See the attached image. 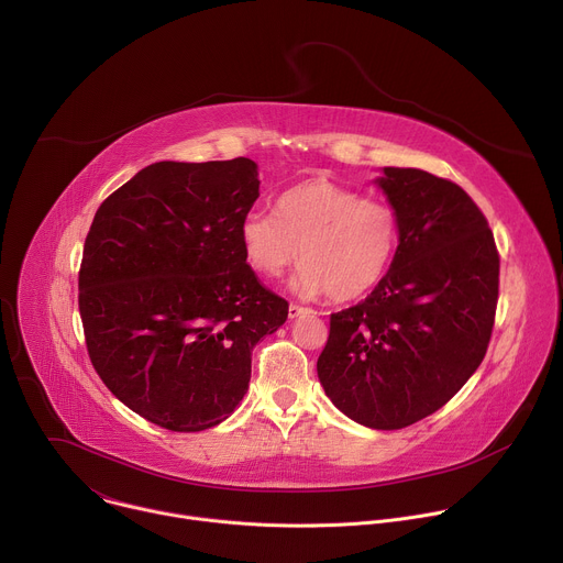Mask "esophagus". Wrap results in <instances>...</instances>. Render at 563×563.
<instances>
[{
	"mask_svg": "<svg viewBox=\"0 0 563 563\" xmlns=\"http://www.w3.org/2000/svg\"><path fill=\"white\" fill-rule=\"evenodd\" d=\"M309 311H311L309 307H302V305H298V302H291V305H289V318H298V316L309 313Z\"/></svg>",
	"mask_w": 563,
	"mask_h": 563,
	"instance_id": "34e87169",
	"label": "esophagus"
}]
</instances>
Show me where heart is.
Segmentation results:
<instances>
[{
	"mask_svg": "<svg viewBox=\"0 0 563 563\" xmlns=\"http://www.w3.org/2000/svg\"><path fill=\"white\" fill-rule=\"evenodd\" d=\"M398 233L394 207L316 178L280 194L276 213L250 211L240 224V243L258 274L276 278L300 254L298 291L352 300L387 274Z\"/></svg>",
	"mask_w": 563,
	"mask_h": 563,
	"instance_id": "obj_1",
	"label": "heart"
}]
</instances>
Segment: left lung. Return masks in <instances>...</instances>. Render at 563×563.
<instances>
[{
    "label": "left lung",
    "instance_id": "left-lung-1",
    "mask_svg": "<svg viewBox=\"0 0 563 563\" xmlns=\"http://www.w3.org/2000/svg\"><path fill=\"white\" fill-rule=\"evenodd\" d=\"M376 183L398 216V247L374 291L330 316L316 369L345 417L400 430L443 408L484 361L499 252L484 211L456 183L398 167Z\"/></svg>",
    "mask_w": 563,
    "mask_h": 563
}]
</instances>
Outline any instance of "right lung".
<instances>
[{"instance_id": "right-lung-1", "label": "right lung", "mask_w": 563, "mask_h": 563, "mask_svg": "<svg viewBox=\"0 0 563 563\" xmlns=\"http://www.w3.org/2000/svg\"><path fill=\"white\" fill-rule=\"evenodd\" d=\"M258 187L250 157L155 163L93 218L77 280L89 358L159 428L222 423L250 387L252 350L287 320L240 243Z\"/></svg>"}]
</instances>
